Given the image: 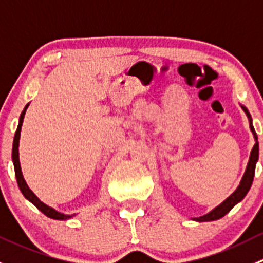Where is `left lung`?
<instances>
[{
    "label": "left lung",
    "mask_w": 263,
    "mask_h": 263,
    "mask_svg": "<svg viewBox=\"0 0 263 263\" xmlns=\"http://www.w3.org/2000/svg\"><path fill=\"white\" fill-rule=\"evenodd\" d=\"M242 108H243V110L246 112V115L248 116L251 131L253 132L254 140H256V144H254V146L251 151V156H249V161H248V165H247L245 176H243L239 187L234 191V193H233V195H230L229 197H228L227 200L221 203V205H219L217 208H215L214 210L210 211L209 214L203 215V216H200V217H195L196 221H213V220L221 219V217L225 216V215L229 213V211L232 210V209L234 208L238 202H240V201L246 197V195L248 193L249 188H251L252 182H253L254 169H256V163H257V160H258L259 146H258V141H257V140H258V137H257L256 131H254L253 126H252V118H251V116H249L248 110H247V108H245V107H242Z\"/></svg>",
    "instance_id": "1"
}]
</instances>
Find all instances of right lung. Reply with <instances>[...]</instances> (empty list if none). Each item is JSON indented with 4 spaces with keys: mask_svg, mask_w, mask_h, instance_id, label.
Returning <instances> with one entry per match:
<instances>
[{
    "mask_svg": "<svg viewBox=\"0 0 263 263\" xmlns=\"http://www.w3.org/2000/svg\"><path fill=\"white\" fill-rule=\"evenodd\" d=\"M26 108H28V105L24 108L23 113H21L20 116V119H18V126H17L16 132H15L14 144H12V161H14L15 176H16L18 188H20V191L23 192V195L25 196V198H28L31 203H34V205H35L42 213L46 215V216H48L50 219H54V220H67L70 219V217H72L73 215H65V214L57 213V211L53 210L52 208H49V206H47L46 203L42 202V201L39 200L33 192H31V190L28 187L25 179H24L23 173H21L20 161H18V140H20V131H21V126H23V121H24V116H25V112H26Z\"/></svg>",
    "mask_w": 263,
    "mask_h": 263,
    "instance_id": "add662e5",
    "label": "right lung"
}]
</instances>
